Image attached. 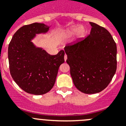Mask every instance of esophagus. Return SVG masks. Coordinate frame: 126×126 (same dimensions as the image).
<instances>
[{
    "label": "esophagus",
    "mask_w": 126,
    "mask_h": 126,
    "mask_svg": "<svg viewBox=\"0 0 126 126\" xmlns=\"http://www.w3.org/2000/svg\"><path fill=\"white\" fill-rule=\"evenodd\" d=\"M67 59V56L66 54H65V55H64V60H65V61H66Z\"/></svg>",
    "instance_id": "obj_1"
}]
</instances>
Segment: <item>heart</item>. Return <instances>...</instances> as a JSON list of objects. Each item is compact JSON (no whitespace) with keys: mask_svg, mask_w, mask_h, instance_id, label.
I'll use <instances>...</instances> for the list:
<instances>
[{"mask_svg":"<svg viewBox=\"0 0 126 126\" xmlns=\"http://www.w3.org/2000/svg\"><path fill=\"white\" fill-rule=\"evenodd\" d=\"M78 32L80 37H83L86 34V30L83 28H79L78 26L71 28H70L69 30L67 31L66 33L69 35H71V34H75Z\"/></svg>","mask_w":126,"mask_h":126,"instance_id":"1","label":"heart"}]
</instances>
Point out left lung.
Instances as JSON below:
<instances>
[{"label": "left lung", "mask_w": 126, "mask_h": 126, "mask_svg": "<svg viewBox=\"0 0 126 126\" xmlns=\"http://www.w3.org/2000/svg\"><path fill=\"white\" fill-rule=\"evenodd\" d=\"M90 23L89 35L64 48L74 84L86 94L102 92L117 69V46L112 35L105 28Z\"/></svg>", "instance_id": "8db88e82"}]
</instances>
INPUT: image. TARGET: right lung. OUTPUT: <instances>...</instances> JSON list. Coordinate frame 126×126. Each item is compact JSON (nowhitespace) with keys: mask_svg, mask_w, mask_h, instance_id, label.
Here are the masks:
<instances>
[{"mask_svg":"<svg viewBox=\"0 0 126 126\" xmlns=\"http://www.w3.org/2000/svg\"><path fill=\"white\" fill-rule=\"evenodd\" d=\"M49 27L42 23L24 25L14 33L8 47L11 75L26 93L43 94L55 84L58 70L64 62V51L51 55L36 48L31 42L35 34L45 33Z\"/></svg>","mask_w":126,"mask_h":126,"instance_id":"right-lung-1","label":"right lung"}]
</instances>
